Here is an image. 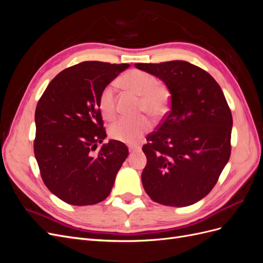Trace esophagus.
<instances>
[{
  "label": "esophagus",
  "instance_id": "obj_1",
  "mask_svg": "<svg viewBox=\"0 0 263 263\" xmlns=\"http://www.w3.org/2000/svg\"><path fill=\"white\" fill-rule=\"evenodd\" d=\"M129 153H134V149H132V148H129Z\"/></svg>",
  "mask_w": 263,
  "mask_h": 263
}]
</instances>
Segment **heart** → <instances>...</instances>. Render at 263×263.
<instances>
[{
  "label": "heart",
  "instance_id": "1",
  "mask_svg": "<svg viewBox=\"0 0 263 263\" xmlns=\"http://www.w3.org/2000/svg\"><path fill=\"white\" fill-rule=\"evenodd\" d=\"M122 84L140 95L139 109L155 117L163 115L169 107L170 91L159 79L146 71L134 69L125 73ZM98 105L103 117L112 119L116 114V87L114 83L106 84L101 90ZM151 121L146 115L121 117L109 126V136L115 140L135 144L151 128Z\"/></svg>",
  "mask_w": 263,
  "mask_h": 263
}]
</instances>
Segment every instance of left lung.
Wrapping results in <instances>:
<instances>
[{"mask_svg":"<svg viewBox=\"0 0 263 263\" xmlns=\"http://www.w3.org/2000/svg\"><path fill=\"white\" fill-rule=\"evenodd\" d=\"M168 86L170 110L142 146V185L153 201L192 205L216 184L232 151L233 116L219 84L187 61L136 63Z\"/></svg>","mask_w":263,"mask_h":263,"instance_id":"1","label":"left lung"}]
</instances>
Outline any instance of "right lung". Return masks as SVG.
Returning <instances> with one entry per match:
<instances>
[{
    "label": "right lung",
    "instance_id": "right-lung-1",
    "mask_svg": "<svg viewBox=\"0 0 263 263\" xmlns=\"http://www.w3.org/2000/svg\"><path fill=\"white\" fill-rule=\"evenodd\" d=\"M127 63L83 61L62 70L46 87L36 112L34 154L45 185L71 205L104 201L128 156V148L106 137L98 105L101 90Z\"/></svg>",
    "mask_w": 263,
    "mask_h": 263
}]
</instances>
